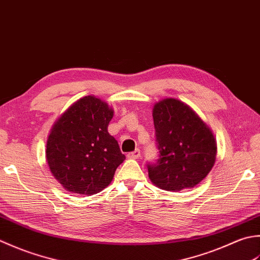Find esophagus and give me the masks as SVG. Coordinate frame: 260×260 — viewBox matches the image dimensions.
I'll use <instances>...</instances> for the list:
<instances>
[{
  "label": "esophagus",
  "mask_w": 260,
  "mask_h": 260,
  "mask_svg": "<svg viewBox=\"0 0 260 260\" xmlns=\"http://www.w3.org/2000/svg\"><path fill=\"white\" fill-rule=\"evenodd\" d=\"M139 157H140V150L139 149H136L135 151L128 153V158H130V159H138Z\"/></svg>",
  "instance_id": "esophagus-1"
}]
</instances>
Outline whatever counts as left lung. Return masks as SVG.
Returning <instances> with one entry per match:
<instances>
[{"instance_id": "left-lung-1", "label": "left lung", "mask_w": 260, "mask_h": 260, "mask_svg": "<svg viewBox=\"0 0 260 260\" xmlns=\"http://www.w3.org/2000/svg\"><path fill=\"white\" fill-rule=\"evenodd\" d=\"M152 118L159 159L148 165L150 181L169 192L197 186L215 162L216 141L211 129L176 99L157 102Z\"/></svg>"}]
</instances>
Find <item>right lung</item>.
Instances as JSON below:
<instances>
[{
    "instance_id": "1",
    "label": "right lung",
    "mask_w": 260,
    "mask_h": 260,
    "mask_svg": "<svg viewBox=\"0 0 260 260\" xmlns=\"http://www.w3.org/2000/svg\"><path fill=\"white\" fill-rule=\"evenodd\" d=\"M113 110L88 95L72 104L47 140L46 158L51 174L68 192L93 195L112 182L125 159L118 141L109 134Z\"/></svg>"
}]
</instances>
